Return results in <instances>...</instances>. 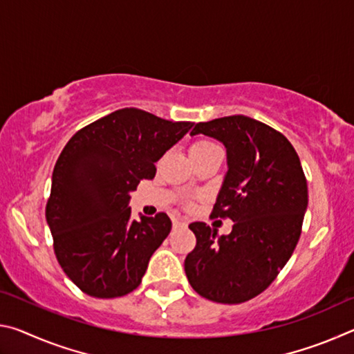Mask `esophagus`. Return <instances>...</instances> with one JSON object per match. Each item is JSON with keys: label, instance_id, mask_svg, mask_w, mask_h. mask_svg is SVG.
I'll list each match as a JSON object with an SVG mask.
<instances>
[{"label": "esophagus", "instance_id": "1", "mask_svg": "<svg viewBox=\"0 0 354 354\" xmlns=\"http://www.w3.org/2000/svg\"><path fill=\"white\" fill-rule=\"evenodd\" d=\"M183 226H187V223H185L184 220H181V218L173 220V227H183Z\"/></svg>", "mask_w": 354, "mask_h": 354}]
</instances>
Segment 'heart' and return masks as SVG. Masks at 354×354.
<instances>
[{"mask_svg":"<svg viewBox=\"0 0 354 354\" xmlns=\"http://www.w3.org/2000/svg\"><path fill=\"white\" fill-rule=\"evenodd\" d=\"M215 149H220L217 145L212 140L209 139H196L192 142L190 145V154H192V159H196V158H201V156H206L209 153L215 151Z\"/></svg>","mask_w":354,"mask_h":354,"instance_id":"obj_1","label":"heart"}]
</instances>
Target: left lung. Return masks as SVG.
Instances as JSON below:
<instances>
[{"label":"left lung","instance_id":"obj_1","mask_svg":"<svg viewBox=\"0 0 354 354\" xmlns=\"http://www.w3.org/2000/svg\"><path fill=\"white\" fill-rule=\"evenodd\" d=\"M223 142L227 173L211 218L234 221L217 236L203 221L190 223L195 248L184 261L194 290L215 303L239 304L270 286L290 259L301 236L308 183L284 134L245 115L200 122L190 136Z\"/></svg>","mask_w":354,"mask_h":354}]
</instances>
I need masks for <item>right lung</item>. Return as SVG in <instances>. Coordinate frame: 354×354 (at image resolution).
<instances>
[{
	"instance_id": "1",
	"label": "right lung",
	"mask_w": 354,
	"mask_h": 354,
	"mask_svg": "<svg viewBox=\"0 0 354 354\" xmlns=\"http://www.w3.org/2000/svg\"><path fill=\"white\" fill-rule=\"evenodd\" d=\"M192 128L136 107L97 120L71 137L53 170L46 221L65 274L95 298L128 295L165 241V212L131 220L129 192L153 179L154 162Z\"/></svg>"
}]
</instances>
